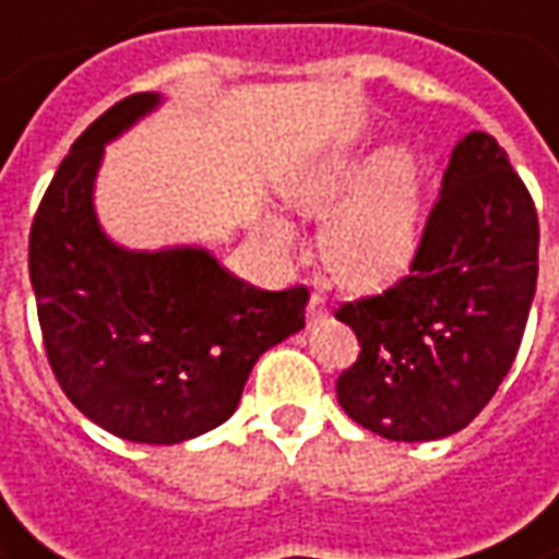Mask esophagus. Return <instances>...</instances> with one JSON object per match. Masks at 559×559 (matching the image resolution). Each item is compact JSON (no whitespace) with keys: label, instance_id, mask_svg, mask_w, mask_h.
Masks as SVG:
<instances>
[{"label":"esophagus","instance_id":"esophagus-1","mask_svg":"<svg viewBox=\"0 0 559 559\" xmlns=\"http://www.w3.org/2000/svg\"><path fill=\"white\" fill-rule=\"evenodd\" d=\"M322 317H329V298L322 292H310V301H307V319L310 322H319Z\"/></svg>","mask_w":559,"mask_h":559}]
</instances>
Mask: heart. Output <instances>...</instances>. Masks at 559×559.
Wrapping results in <instances>:
<instances>
[{
  "instance_id": "1",
  "label": "heart",
  "mask_w": 559,
  "mask_h": 559,
  "mask_svg": "<svg viewBox=\"0 0 559 559\" xmlns=\"http://www.w3.org/2000/svg\"><path fill=\"white\" fill-rule=\"evenodd\" d=\"M356 164L337 155L304 169L286 185L301 215H324L322 255L341 280L374 286L402 271L419 240V164L404 145L383 148L359 179ZM261 230L276 252L295 246L288 222L267 215Z\"/></svg>"
}]
</instances>
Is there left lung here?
<instances>
[{"label":"left lung","mask_w":559,"mask_h":559,"mask_svg":"<svg viewBox=\"0 0 559 559\" xmlns=\"http://www.w3.org/2000/svg\"><path fill=\"white\" fill-rule=\"evenodd\" d=\"M538 276V215L490 133L456 142L411 273L341 304L359 359L337 377L349 417L390 441H435L487 407L521 349Z\"/></svg>","instance_id":"1"}]
</instances>
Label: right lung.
I'll use <instances>...</instances> for the list:
<instances>
[{"label": "right lung", "mask_w": 559, "mask_h": 559, "mask_svg": "<svg viewBox=\"0 0 559 559\" xmlns=\"http://www.w3.org/2000/svg\"><path fill=\"white\" fill-rule=\"evenodd\" d=\"M133 94L72 142L29 230V280L51 371L87 419L136 444H179L237 411L261 353L304 329L307 288L264 292L206 249L130 252L94 210L106 142L155 109Z\"/></svg>", "instance_id": "obj_1"}]
</instances>
